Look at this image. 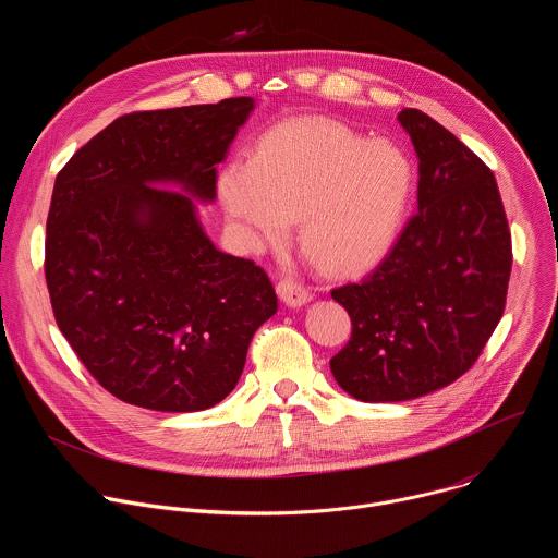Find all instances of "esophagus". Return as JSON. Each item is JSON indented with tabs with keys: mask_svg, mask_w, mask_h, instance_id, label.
<instances>
[{
	"mask_svg": "<svg viewBox=\"0 0 558 558\" xmlns=\"http://www.w3.org/2000/svg\"><path fill=\"white\" fill-rule=\"evenodd\" d=\"M278 295H280V300H282L287 306H291V308L302 306V304H306V302L311 300V291H308L306 287H302L300 282L291 280V278H282V280L278 282Z\"/></svg>",
	"mask_w": 558,
	"mask_h": 558,
	"instance_id": "obj_1",
	"label": "esophagus"
}]
</instances>
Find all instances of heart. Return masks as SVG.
<instances>
[{
    "mask_svg": "<svg viewBox=\"0 0 558 558\" xmlns=\"http://www.w3.org/2000/svg\"><path fill=\"white\" fill-rule=\"evenodd\" d=\"M413 192V163L392 141H371L331 119L271 128L252 163H229L218 196L250 252L284 241L327 274L373 269L397 241Z\"/></svg>",
    "mask_w": 558,
    "mask_h": 558,
    "instance_id": "obj_1",
    "label": "heart"
}]
</instances>
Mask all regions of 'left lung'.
<instances>
[{"instance_id":"left-lung-1","label":"left lung","mask_w":558,"mask_h":558,"mask_svg":"<svg viewBox=\"0 0 558 558\" xmlns=\"http://www.w3.org/2000/svg\"><path fill=\"white\" fill-rule=\"evenodd\" d=\"M397 121L420 158L417 214L360 284L331 291L351 315L336 381L360 402H407L452 384L497 329L512 241L497 181L452 132L415 108Z\"/></svg>"}]
</instances>
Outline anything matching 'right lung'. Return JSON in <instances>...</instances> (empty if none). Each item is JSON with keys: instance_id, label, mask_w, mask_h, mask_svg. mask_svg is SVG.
Returning a JSON list of instances; mask_svg holds the SVG:
<instances>
[{"instance_id": "obj_1", "label": "right lung", "mask_w": 558, "mask_h": 558, "mask_svg": "<svg viewBox=\"0 0 558 558\" xmlns=\"http://www.w3.org/2000/svg\"><path fill=\"white\" fill-rule=\"evenodd\" d=\"M252 110V97H235L125 114L57 174L46 222L54 320L121 402L216 407L278 311L267 274L216 250L194 203H214L216 166Z\"/></svg>"}]
</instances>
